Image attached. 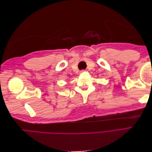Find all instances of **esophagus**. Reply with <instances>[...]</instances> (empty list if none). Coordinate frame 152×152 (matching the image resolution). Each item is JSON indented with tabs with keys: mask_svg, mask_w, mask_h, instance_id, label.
Here are the masks:
<instances>
[{
	"mask_svg": "<svg viewBox=\"0 0 152 152\" xmlns=\"http://www.w3.org/2000/svg\"><path fill=\"white\" fill-rule=\"evenodd\" d=\"M80 72L81 73H84V72H86V70H81Z\"/></svg>",
	"mask_w": 152,
	"mask_h": 152,
	"instance_id": "esophagus-1",
	"label": "esophagus"
}]
</instances>
